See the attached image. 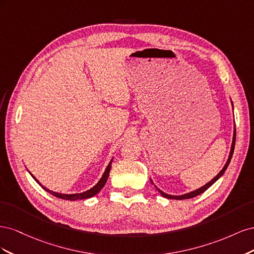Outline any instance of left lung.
Segmentation results:
<instances>
[{"instance_id":"1","label":"left lung","mask_w":254,"mask_h":254,"mask_svg":"<svg viewBox=\"0 0 254 254\" xmlns=\"http://www.w3.org/2000/svg\"><path fill=\"white\" fill-rule=\"evenodd\" d=\"M235 139H236V131H234V136H233V142H232V147H231V151H230V156H229V159H228V161H227V163H226V165L224 166V168H222V170L220 171V173L215 177L214 179H212L209 183H206L204 187H202V188H200V189H198V190H194V191H190V193H189V194H186V195H182V196H172V195H167V194H165V193H163V191H161L160 190H159V191L161 193V195H162L163 197H165V198H170V199H177V200H182V199H189V198H193V197H196V196H198V195H200V194H202L203 191H205L207 189H209L212 184H214L215 182H216L220 177L224 175V173L226 172V170H227V167H228V165H229V163H230V161H231V159H232V155H233V151H234V147H235Z\"/></svg>"}]
</instances>
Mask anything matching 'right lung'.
<instances>
[{
  "label": "right lung",
  "instance_id": "right-lung-1",
  "mask_svg": "<svg viewBox=\"0 0 254 254\" xmlns=\"http://www.w3.org/2000/svg\"><path fill=\"white\" fill-rule=\"evenodd\" d=\"M111 163H112V160H111V162L109 163V165L107 166V168H106V171H105V173H104V175H103V177L101 178V180H99L98 182H97V184L96 186H94L93 188H92L91 190H87V191H84V193H81V194H72V195H67V194H59V193H55V191H52V190H50L49 189H47V188H44L43 186H41V184L39 183V181H38L35 177L33 176V178L40 184V186L47 190V191H49L50 194H52L53 196H55V197H57V198H60V199H64V200H71V201H74V200H78V199H86V198H91V197H93L94 195H96L99 190H101L103 188H104V186L106 184V182H107V179H108V177H109V173H110V170H111Z\"/></svg>",
  "mask_w": 254,
  "mask_h": 254
}]
</instances>
